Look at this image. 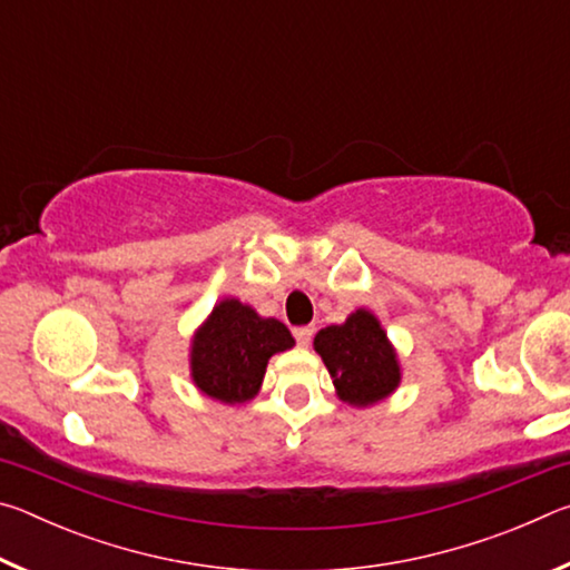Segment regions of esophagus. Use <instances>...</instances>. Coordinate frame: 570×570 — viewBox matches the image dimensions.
I'll use <instances>...</instances> for the list:
<instances>
[{
	"instance_id": "34e87169",
	"label": "esophagus",
	"mask_w": 570,
	"mask_h": 570,
	"mask_svg": "<svg viewBox=\"0 0 570 570\" xmlns=\"http://www.w3.org/2000/svg\"><path fill=\"white\" fill-rule=\"evenodd\" d=\"M294 336L298 344L308 346V342H312V336H314V326H298V330H294Z\"/></svg>"
}]
</instances>
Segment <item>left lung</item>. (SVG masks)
<instances>
[{
    "instance_id": "1",
    "label": "left lung",
    "mask_w": 570,
    "mask_h": 570,
    "mask_svg": "<svg viewBox=\"0 0 570 570\" xmlns=\"http://www.w3.org/2000/svg\"><path fill=\"white\" fill-rule=\"evenodd\" d=\"M314 350L330 370L344 402L374 404L400 384V366L387 334L370 312L352 314L344 324L326 326L314 340Z\"/></svg>"
}]
</instances>
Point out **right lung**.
Returning <instances> with one entry per match:
<instances>
[{"instance_id": "1", "label": "right lung", "mask_w": 570, "mask_h": 570, "mask_svg": "<svg viewBox=\"0 0 570 570\" xmlns=\"http://www.w3.org/2000/svg\"><path fill=\"white\" fill-rule=\"evenodd\" d=\"M294 346L282 322L262 320L236 298L220 302L193 340V382L220 402L250 400L262 387L268 356Z\"/></svg>"}]
</instances>
